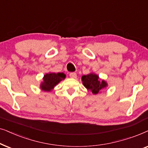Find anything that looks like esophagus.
<instances>
[{"mask_svg":"<svg viewBox=\"0 0 148 148\" xmlns=\"http://www.w3.org/2000/svg\"><path fill=\"white\" fill-rule=\"evenodd\" d=\"M70 77L72 78H76L77 77V75H76V73L75 72H71L70 73Z\"/></svg>","mask_w":148,"mask_h":148,"instance_id":"34e87169","label":"esophagus"}]
</instances>
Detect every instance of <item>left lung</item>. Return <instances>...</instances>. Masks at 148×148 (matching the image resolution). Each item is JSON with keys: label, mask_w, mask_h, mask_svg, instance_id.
Instances as JSON below:
<instances>
[{"label": "left lung", "mask_w": 148, "mask_h": 148, "mask_svg": "<svg viewBox=\"0 0 148 148\" xmlns=\"http://www.w3.org/2000/svg\"><path fill=\"white\" fill-rule=\"evenodd\" d=\"M82 81L83 85L95 95L101 92L108 86L107 82L105 80L99 79V76L94 73L82 76Z\"/></svg>", "instance_id": "left-lung-1"}]
</instances>
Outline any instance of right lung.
I'll return each mask as SVG.
<instances>
[{"instance_id":"1","label":"right lung","mask_w":148,"mask_h":148,"mask_svg":"<svg viewBox=\"0 0 148 148\" xmlns=\"http://www.w3.org/2000/svg\"><path fill=\"white\" fill-rule=\"evenodd\" d=\"M66 74L64 73H49L43 77V81L40 84V88L44 91H51L59 82L64 80Z\"/></svg>"}]
</instances>
